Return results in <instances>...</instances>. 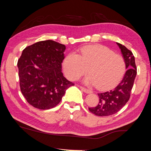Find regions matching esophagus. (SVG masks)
Returning a JSON list of instances; mask_svg holds the SVG:
<instances>
[{
	"mask_svg": "<svg viewBox=\"0 0 151 151\" xmlns=\"http://www.w3.org/2000/svg\"><path fill=\"white\" fill-rule=\"evenodd\" d=\"M79 87H80V88L81 89L82 91H83V92H85V93H87V94H89V93H92V91L89 90V89L83 87V86H79Z\"/></svg>",
	"mask_w": 151,
	"mask_h": 151,
	"instance_id": "1",
	"label": "esophagus"
}]
</instances>
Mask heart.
Returning a JSON list of instances; mask_svg holds the SVG:
<instances>
[{
	"mask_svg": "<svg viewBox=\"0 0 151 151\" xmlns=\"http://www.w3.org/2000/svg\"><path fill=\"white\" fill-rule=\"evenodd\" d=\"M63 68L65 76L76 81L86 72L90 73L84 80L87 85H96L101 90L110 89L120 83L126 71L122 56L108 47L95 45L80 48L79 55L72 52L64 58Z\"/></svg>",
	"mask_w": 151,
	"mask_h": 151,
	"instance_id": "heart-1",
	"label": "heart"
}]
</instances>
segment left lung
<instances>
[{
  "label": "left lung",
  "mask_w": 151,
  "mask_h": 151,
  "mask_svg": "<svg viewBox=\"0 0 151 151\" xmlns=\"http://www.w3.org/2000/svg\"><path fill=\"white\" fill-rule=\"evenodd\" d=\"M116 44L121 48L126 63V68L128 70L116 87L109 91L98 93L99 104L95 107L88 108L89 111L96 116L112 115L116 113L126 104L130 99L131 92L137 75V66L132 52L124 45L118 42H116Z\"/></svg>",
  "instance_id": "obj_1"
}]
</instances>
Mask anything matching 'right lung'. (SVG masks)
I'll return each instance as SVG.
<instances>
[{
    "label": "right lung",
    "mask_w": 151,
    "mask_h": 151,
    "mask_svg": "<svg viewBox=\"0 0 151 151\" xmlns=\"http://www.w3.org/2000/svg\"><path fill=\"white\" fill-rule=\"evenodd\" d=\"M65 46L54 40L39 41L22 51L18 60L20 87L30 105L47 110L60 103L66 90L75 85L64 77Z\"/></svg>",
    "instance_id": "obj_1"
}]
</instances>
